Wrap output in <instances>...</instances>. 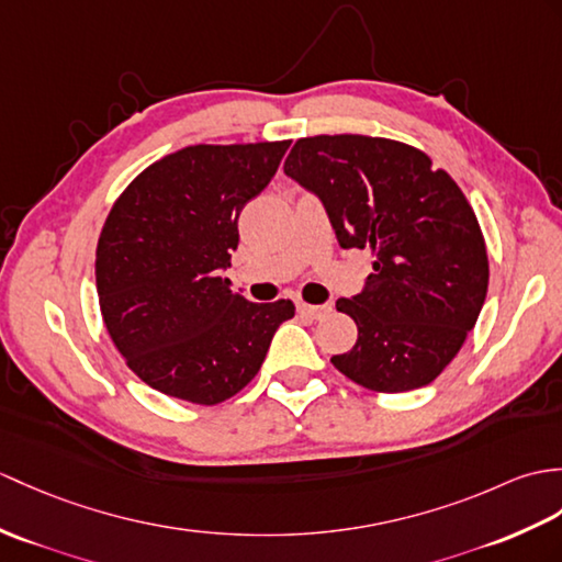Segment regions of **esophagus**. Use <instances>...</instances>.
<instances>
[{"instance_id":"esophagus-1","label":"esophagus","mask_w":562,"mask_h":562,"mask_svg":"<svg viewBox=\"0 0 562 562\" xmlns=\"http://www.w3.org/2000/svg\"><path fill=\"white\" fill-rule=\"evenodd\" d=\"M296 311L302 313V316H306V318H323V316H328V313L333 311V306L330 304H299L296 306Z\"/></svg>"}]
</instances>
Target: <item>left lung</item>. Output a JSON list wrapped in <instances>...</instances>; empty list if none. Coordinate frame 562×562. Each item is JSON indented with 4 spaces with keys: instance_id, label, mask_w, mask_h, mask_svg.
I'll use <instances>...</instances> for the list:
<instances>
[{
    "instance_id": "1",
    "label": "left lung",
    "mask_w": 562,
    "mask_h": 562,
    "mask_svg": "<svg viewBox=\"0 0 562 562\" xmlns=\"http://www.w3.org/2000/svg\"><path fill=\"white\" fill-rule=\"evenodd\" d=\"M407 143L359 134L299 138L284 175L316 193L342 249H369L373 272L337 311L357 345L330 361L375 393L424 387L462 349L486 302L479 220L446 169Z\"/></svg>"
}]
</instances>
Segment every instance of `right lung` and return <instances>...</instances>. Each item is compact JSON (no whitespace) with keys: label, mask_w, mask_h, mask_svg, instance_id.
I'll list each match as a JSON object with an SVG mask.
<instances>
[{"label":"right lung","mask_w":562,"mask_h":562,"mask_svg":"<svg viewBox=\"0 0 562 562\" xmlns=\"http://www.w3.org/2000/svg\"><path fill=\"white\" fill-rule=\"evenodd\" d=\"M290 140L189 146L153 162L104 220L95 282L104 328L143 383L220 404L260 371L290 299L254 304L220 270L241 207L276 177Z\"/></svg>","instance_id":"add662e5"}]
</instances>
